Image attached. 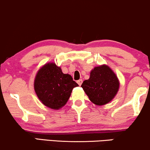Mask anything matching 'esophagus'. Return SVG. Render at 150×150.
<instances>
[{
  "label": "esophagus",
  "mask_w": 150,
  "mask_h": 150,
  "mask_svg": "<svg viewBox=\"0 0 150 150\" xmlns=\"http://www.w3.org/2000/svg\"><path fill=\"white\" fill-rule=\"evenodd\" d=\"M77 83L79 84V86H81V84H82V79H79V80H77Z\"/></svg>",
  "instance_id": "1"
}]
</instances>
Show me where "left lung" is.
<instances>
[{
    "mask_svg": "<svg viewBox=\"0 0 150 150\" xmlns=\"http://www.w3.org/2000/svg\"><path fill=\"white\" fill-rule=\"evenodd\" d=\"M81 88L93 103L98 106L107 105L116 96L120 81L109 66H96L90 77L83 81Z\"/></svg>",
    "mask_w": 150,
    "mask_h": 150,
    "instance_id": "8db88e82",
    "label": "left lung"
}]
</instances>
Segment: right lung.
<instances>
[{
    "label": "right lung",
    "mask_w": 150,
    "mask_h": 150,
    "mask_svg": "<svg viewBox=\"0 0 150 150\" xmlns=\"http://www.w3.org/2000/svg\"><path fill=\"white\" fill-rule=\"evenodd\" d=\"M79 85L69 74H64L61 67L48 62L39 69L34 81L38 98L45 107L58 110L66 105L74 87Z\"/></svg>",
    "instance_id": "1"
}]
</instances>
